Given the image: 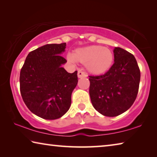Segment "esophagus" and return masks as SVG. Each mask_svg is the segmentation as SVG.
<instances>
[{
	"instance_id": "34e87169",
	"label": "esophagus",
	"mask_w": 157,
	"mask_h": 157,
	"mask_svg": "<svg viewBox=\"0 0 157 157\" xmlns=\"http://www.w3.org/2000/svg\"><path fill=\"white\" fill-rule=\"evenodd\" d=\"M78 76L79 78H82V77H86V73L82 71V70H79L78 71Z\"/></svg>"
}]
</instances>
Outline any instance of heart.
I'll use <instances>...</instances> for the list:
<instances>
[{
  "label": "heart",
  "instance_id": "heart-1",
  "mask_svg": "<svg viewBox=\"0 0 157 157\" xmlns=\"http://www.w3.org/2000/svg\"><path fill=\"white\" fill-rule=\"evenodd\" d=\"M67 58L71 62L76 61L86 63L88 70L94 74L106 72L112 65L113 56L109 49L100 46H90L80 48L75 53H69Z\"/></svg>",
  "mask_w": 157,
  "mask_h": 157
}]
</instances>
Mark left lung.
<instances>
[{
  "instance_id": "1",
  "label": "left lung",
  "mask_w": 157,
  "mask_h": 157,
  "mask_svg": "<svg viewBox=\"0 0 157 157\" xmlns=\"http://www.w3.org/2000/svg\"><path fill=\"white\" fill-rule=\"evenodd\" d=\"M114 63L104 75L89 76V95L95 110L109 117L128 110L139 91L140 72L134 55L121 48L113 50Z\"/></svg>"
}]
</instances>
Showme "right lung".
<instances>
[{"label":"right lung","mask_w":157,"mask_h":157,"mask_svg":"<svg viewBox=\"0 0 157 157\" xmlns=\"http://www.w3.org/2000/svg\"><path fill=\"white\" fill-rule=\"evenodd\" d=\"M66 43L46 44L28 55L20 72V91L31 112L46 120L59 118L71 105L78 71L69 73L62 65Z\"/></svg>","instance_id":"right-lung-1"}]
</instances>
